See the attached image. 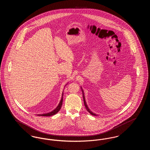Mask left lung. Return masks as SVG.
<instances>
[{"label":"left lung","instance_id":"left-lung-1","mask_svg":"<svg viewBox=\"0 0 150 150\" xmlns=\"http://www.w3.org/2000/svg\"><path fill=\"white\" fill-rule=\"evenodd\" d=\"M81 91H82V93H83V100H84V105H85V107H86V109L87 111H88V112H89L92 115H93V116H97V115H96V114L93 113L92 111H91V110L89 108V107H88L87 104L86 103V100H85V97H84V91H83V89H82V87H81Z\"/></svg>","mask_w":150,"mask_h":150}]
</instances>
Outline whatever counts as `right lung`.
<instances>
[{"instance_id": "1", "label": "right lung", "mask_w": 150, "mask_h": 150, "mask_svg": "<svg viewBox=\"0 0 150 150\" xmlns=\"http://www.w3.org/2000/svg\"><path fill=\"white\" fill-rule=\"evenodd\" d=\"M63 94H64V91L62 92V97H61V100L58 104V105L57 106V107L54 110H53L52 111H51L50 112H48V113H47V114H40L38 115V116H52V115H54L57 114V112L60 110L61 106H62V102H63Z\"/></svg>"}]
</instances>
